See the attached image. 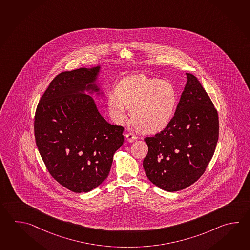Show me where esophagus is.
<instances>
[{"label":"esophagus","mask_w":250,"mask_h":250,"mask_svg":"<svg viewBox=\"0 0 250 250\" xmlns=\"http://www.w3.org/2000/svg\"><path fill=\"white\" fill-rule=\"evenodd\" d=\"M125 138H126V140H127L129 143H133V142H134V141L137 139V137L132 133H126V134H125Z\"/></svg>","instance_id":"34e87169"}]
</instances>
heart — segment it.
Returning <instances> with one entry per match:
<instances>
[{
  "instance_id": "1",
  "label": "heart",
  "mask_w": 250,
  "mask_h": 250,
  "mask_svg": "<svg viewBox=\"0 0 250 250\" xmlns=\"http://www.w3.org/2000/svg\"><path fill=\"white\" fill-rule=\"evenodd\" d=\"M116 95L107 97V107L118 123L131 119L140 132L148 134L163 131L173 119L178 95L171 83L158 78L135 76L125 78L116 87Z\"/></svg>"
}]
</instances>
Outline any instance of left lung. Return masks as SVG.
<instances>
[{"label":"left lung","mask_w":250,"mask_h":250,"mask_svg":"<svg viewBox=\"0 0 250 250\" xmlns=\"http://www.w3.org/2000/svg\"><path fill=\"white\" fill-rule=\"evenodd\" d=\"M187 83L173 119L152 137L143 167L148 180L167 191L187 188L205 173L219 136L218 113L197 77Z\"/></svg>","instance_id":"left-lung-1"}]
</instances>
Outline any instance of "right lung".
Here are the masks:
<instances>
[{
    "label": "right lung",
    "instance_id": "add662e5",
    "mask_svg": "<svg viewBox=\"0 0 250 250\" xmlns=\"http://www.w3.org/2000/svg\"><path fill=\"white\" fill-rule=\"evenodd\" d=\"M101 66L62 72L36 107L35 137L46 168L57 182L81 193L107 178L124 127L107 123L85 91L97 92Z\"/></svg>",
    "mask_w": 250,
    "mask_h": 250
}]
</instances>
